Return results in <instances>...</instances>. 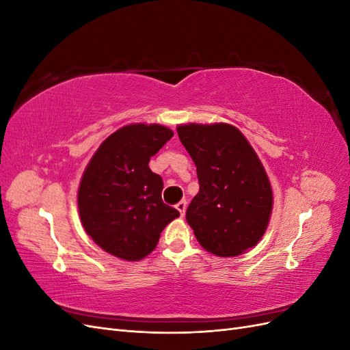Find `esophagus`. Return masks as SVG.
<instances>
[{
  "mask_svg": "<svg viewBox=\"0 0 350 350\" xmlns=\"http://www.w3.org/2000/svg\"><path fill=\"white\" fill-rule=\"evenodd\" d=\"M175 207H176V210L179 211V213H181V216H184L185 215V210H187V201L185 200L179 201V203Z\"/></svg>",
  "mask_w": 350,
  "mask_h": 350,
  "instance_id": "obj_1",
  "label": "esophagus"
}]
</instances>
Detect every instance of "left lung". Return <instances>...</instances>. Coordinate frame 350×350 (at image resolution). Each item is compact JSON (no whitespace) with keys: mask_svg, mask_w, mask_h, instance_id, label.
<instances>
[{"mask_svg":"<svg viewBox=\"0 0 350 350\" xmlns=\"http://www.w3.org/2000/svg\"><path fill=\"white\" fill-rule=\"evenodd\" d=\"M179 140L197 167L200 191L187 221L200 245L217 257H237L266 234L273 189L260 157L237 126L181 124Z\"/></svg>","mask_w":350,"mask_h":350,"instance_id":"1","label":"left lung"}]
</instances>
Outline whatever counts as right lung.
<instances>
[{
	"label": "right lung",
	"mask_w": 350,
	"mask_h": 350,
	"mask_svg": "<svg viewBox=\"0 0 350 350\" xmlns=\"http://www.w3.org/2000/svg\"><path fill=\"white\" fill-rule=\"evenodd\" d=\"M174 131L161 124H129L105 139L80 179L81 225L111 256L139 261L156 248L179 211L162 201L163 181L149 167Z\"/></svg>",
	"instance_id": "add662e5"
}]
</instances>
